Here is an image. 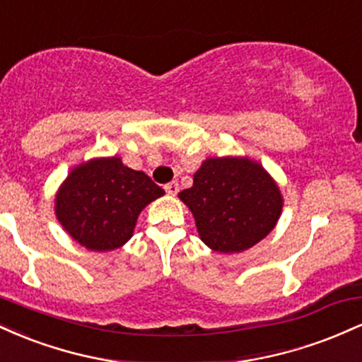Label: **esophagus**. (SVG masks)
<instances>
[{
    "instance_id": "34e87169",
    "label": "esophagus",
    "mask_w": 362,
    "mask_h": 362,
    "mask_svg": "<svg viewBox=\"0 0 362 362\" xmlns=\"http://www.w3.org/2000/svg\"><path fill=\"white\" fill-rule=\"evenodd\" d=\"M178 189H180V187H178V182H175V180L165 185V190H167V194H170V195H177Z\"/></svg>"
}]
</instances>
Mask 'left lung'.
<instances>
[{
    "mask_svg": "<svg viewBox=\"0 0 362 362\" xmlns=\"http://www.w3.org/2000/svg\"><path fill=\"white\" fill-rule=\"evenodd\" d=\"M195 219L197 233L214 252L252 248L276 226L282 195L257 161L240 156L207 158L194 185L178 194Z\"/></svg>",
    "mask_w": 362,
    "mask_h": 362,
    "instance_id": "1",
    "label": "left lung"
}]
</instances>
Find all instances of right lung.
<instances>
[{
    "label": "right lung",
    "instance_id": "1",
    "mask_svg": "<svg viewBox=\"0 0 362 362\" xmlns=\"http://www.w3.org/2000/svg\"><path fill=\"white\" fill-rule=\"evenodd\" d=\"M165 190L117 156L95 158L71 170L56 194V216L69 236L93 252L122 247L141 211Z\"/></svg>",
    "mask_w": 362,
    "mask_h": 362
}]
</instances>
